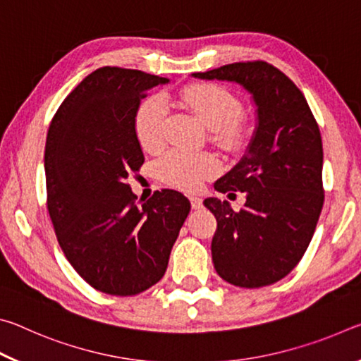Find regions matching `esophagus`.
Instances as JSON below:
<instances>
[{"label":"esophagus","instance_id":"esophagus-1","mask_svg":"<svg viewBox=\"0 0 361 361\" xmlns=\"http://www.w3.org/2000/svg\"><path fill=\"white\" fill-rule=\"evenodd\" d=\"M189 200H191V207L194 210H200L204 207L202 199L200 197H195V195H192V197H189Z\"/></svg>","mask_w":361,"mask_h":361}]
</instances>
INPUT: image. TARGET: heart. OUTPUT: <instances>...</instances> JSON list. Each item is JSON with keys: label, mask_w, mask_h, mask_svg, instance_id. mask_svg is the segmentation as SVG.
<instances>
[{"label": "heart", "mask_w": 361, "mask_h": 361, "mask_svg": "<svg viewBox=\"0 0 361 361\" xmlns=\"http://www.w3.org/2000/svg\"><path fill=\"white\" fill-rule=\"evenodd\" d=\"M175 102L197 116L210 130V138L224 149H235L243 143L247 133L242 105L228 89L216 84H192L175 95ZM167 119V105L161 97H148L140 103L133 129L140 146L156 152L164 145V124ZM157 176L167 185L192 191L204 180L219 170V162L209 152H188L172 149L157 161Z\"/></svg>", "instance_id": "obj_1"}]
</instances>
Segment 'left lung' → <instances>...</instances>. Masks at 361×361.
Masks as SVG:
<instances>
[{
  "instance_id": "left-lung-1",
  "label": "left lung",
  "mask_w": 361,
  "mask_h": 361,
  "mask_svg": "<svg viewBox=\"0 0 361 361\" xmlns=\"http://www.w3.org/2000/svg\"><path fill=\"white\" fill-rule=\"evenodd\" d=\"M191 76L240 85L256 108L245 154L215 183L219 192L245 191V209L234 212L216 197L204 200L218 221L213 264L219 277L242 288L276 283L301 261L323 207L319 126L301 90L266 62Z\"/></svg>"
}]
</instances>
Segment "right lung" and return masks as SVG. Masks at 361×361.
I'll return each instance as SVG.
<instances>
[{"instance_id":"add662e5","label":"right lung","mask_w":361,"mask_h":361,"mask_svg":"<svg viewBox=\"0 0 361 361\" xmlns=\"http://www.w3.org/2000/svg\"><path fill=\"white\" fill-rule=\"evenodd\" d=\"M169 82L103 66L78 84L49 126V215L70 264L106 295L133 296L157 283L191 210L173 189L137 204L127 185L145 162L133 129L137 108L149 89Z\"/></svg>"}]
</instances>
